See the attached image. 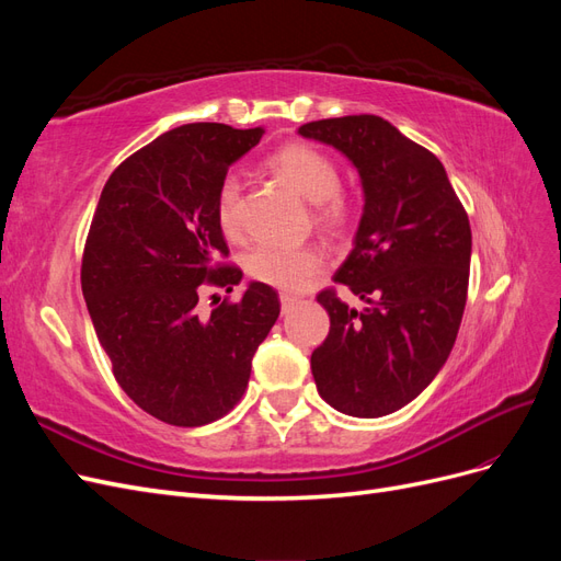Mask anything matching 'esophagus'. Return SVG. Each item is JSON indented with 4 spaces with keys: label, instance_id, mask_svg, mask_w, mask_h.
I'll list each match as a JSON object with an SVG mask.
<instances>
[{
    "label": "esophagus",
    "instance_id": "esophagus-1",
    "mask_svg": "<svg viewBox=\"0 0 561 561\" xmlns=\"http://www.w3.org/2000/svg\"><path fill=\"white\" fill-rule=\"evenodd\" d=\"M297 304H299V297L287 295V293L280 295V309H283V313H290L297 307Z\"/></svg>",
    "mask_w": 561,
    "mask_h": 561
}]
</instances>
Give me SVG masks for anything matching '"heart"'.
I'll use <instances>...</instances> for the list:
<instances>
[{
  "label": "heart",
  "instance_id": "obj_1",
  "mask_svg": "<svg viewBox=\"0 0 561 561\" xmlns=\"http://www.w3.org/2000/svg\"><path fill=\"white\" fill-rule=\"evenodd\" d=\"M266 165L313 201L318 227L339 231L348 225L353 213L351 198L339 190V165L325 151L307 142H287L266 157ZM241 198L243 184L239 175H225L217 186L215 213L219 227L231 239L243 229ZM322 268H325V254L316 245L290 248L264 243L254 248L245 260V271L252 280L285 293L304 290Z\"/></svg>",
  "mask_w": 561,
  "mask_h": 561
}]
</instances>
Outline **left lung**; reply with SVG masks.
Here are the masks:
<instances>
[{"label": "left lung", "mask_w": 561, "mask_h": 561, "mask_svg": "<svg viewBox=\"0 0 561 561\" xmlns=\"http://www.w3.org/2000/svg\"><path fill=\"white\" fill-rule=\"evenodd\" d=\"M299 135L358 168L365 210L334 283L365 301L348 309L336 287L316 295L330 332L313 353L320 398L377 419L412 402L449 358L468 299L470 222L443 163L375 114L320 118Z\"/></svg>", "instance_id": "left-lung-1"}]
</instances>
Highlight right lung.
I'll list each match as a JSON object with an SVG mask.
<instances>
[{"mask_svg":"<svg viewBox=\"0 0 561 561\" xmlns=\"http://www.w3.org/2000/svg\"><path fill=\"white\" fill-rule=\"evenodd\" d=\"M262 128L186 124L116 165L83 245L81 290L124 393L154 419L206 426L243 398L252 355L280 313L278 293L250 283L201 316L203 287L231 293L215 196ZM219 301V299H217Z\"/></svg>","mask_w":561,"mask_h":561,"instance_id":"1","label":"right lung"}]
</instances>
